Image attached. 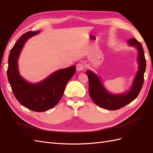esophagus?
I'll list each match as a JSON object with an SVG mask.
<instances>
[{
    "instance_id": "esophagus-1",
    "label": "esophagus",
    "mask_w": 153,
    "mask_h": 153,
    "mask_svg": "<svg viewBox=\"0 0 153 153\" xmlns=\"http://www.w3.org/2000/svg\"><path fill=\"white\" fill-rule=\"evenodd\" d=\"M76 70L77 71H82V70H84V64H82V63H78L76 64Z\"/></svg>"
}]
</instances>
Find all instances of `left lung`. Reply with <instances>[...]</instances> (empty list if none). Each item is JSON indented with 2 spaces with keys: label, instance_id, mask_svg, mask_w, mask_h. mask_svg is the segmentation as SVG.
<instances>
[{
  "label": "left lung",
  "instance_id": "8db88e82",
  "mask_svg": "<svg viewBox=\"0 0 153 153\" xmlns=\"http://www.w3.org/2000/svg\"><path fill=\"white\" fill-rule=\"evenodd\" d=\"M128 42L131 46H135L138 50V61L139 68L131 89L126 94L118 95L110 94L103 87L98 76L91 71H86L89 78V95L94 103L101 108L109 110H115L123 107L137 98L143 86L146 61L142 46L135 38L130 39Z\"/></svg>",
  "mask_w": 153,
  "mask_h": 153
}]
</instances>
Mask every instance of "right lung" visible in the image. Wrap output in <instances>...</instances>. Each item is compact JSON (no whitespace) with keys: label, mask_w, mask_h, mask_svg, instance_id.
I'll list each match as a JSON object with an SVG mask.
<instances>
[{"label":"right lung","mask_w":153,"mask_h":153,"mask_svg":"<svg viewBox=\"0 0 153 153\" xmlns=\"http://www.w3.org/2000/svg\"><path fill=\"white\" fill-rule=\"evenodd\" d=\"M40 30L29 31L23 34L11 48L8 58L7 78L14 95L19 103L35 112H45L56 105L64 94L68 81L74 75L76 67L60 69L38 84L25 81L18 71V59L27 39Z\"/></svg>","instance_id":"obj_1"}]
</instances>
